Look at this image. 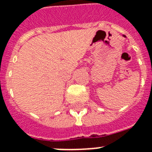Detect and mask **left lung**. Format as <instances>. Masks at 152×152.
<instances>
[{
    "instance_id": "obj_1",
    "label": "left lung",
    "mask_w": 152,
    "mask_h": 152,
    "mask_svg": "<svg viewBox=\"0 0 152 152\" xmlns=\"http://www.w3.org/2000/svg\"><path fill=\"white\" fill-rule=\"evenodd\" d=\"M123 36H124V37H126V36H125V35H123Z\"/></svg>"
}]
</instances>
